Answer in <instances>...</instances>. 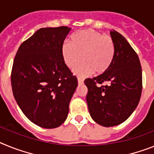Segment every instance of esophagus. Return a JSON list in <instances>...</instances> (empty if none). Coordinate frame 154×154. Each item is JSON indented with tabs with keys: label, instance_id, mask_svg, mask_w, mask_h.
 I'll return each instance as SVG.
<instances>
[{
	"label": "esophagus",
	"instance_id": "obj_1",
	"mask_svg": "<svg viewBox=\"0 0 154 154\" xmlns=\"http://www.w3.org/2000/svg\"><path fill=\"white\" fill-rule=\"evenodd\" d=\"M77 81H78V84L79 85H81L84 83V79L81 78V77H77Z\"/></svg>",
	"mask_w": 154,
	"mask_h": 154
}]
</instances>
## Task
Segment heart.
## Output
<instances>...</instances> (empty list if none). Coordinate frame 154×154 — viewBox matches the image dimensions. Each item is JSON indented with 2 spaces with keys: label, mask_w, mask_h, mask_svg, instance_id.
<instances>
[{
  "label": "heart",
  "mask_w": 154,
  "mask_h": 154,
  "mask_svg": "<svg viewBox=\"0 0 154 154\" xmlns=\"http://www.w3.org/2000/svg\"><path fill=\"white\" fill-rule=\"evenodd\" d=\"M61 53L64 63L69 69L76 67L78 75L85 76L94 71L101 74L112 65L116 54V46L112 37L91 29L78 31L70 36L69 42H64Z\"/></svg>",
  "instance_id": "obj_1"
}]
</instances>
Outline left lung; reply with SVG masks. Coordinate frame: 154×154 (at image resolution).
I'll return each mask as SVG.
<instances>
[{
	"mask_svg": "<svg viewBox=\"0 0 154 154\" xmlns=\"http://www.w3.org/2000/svg\"><path fill=\"white\" fill-rule=\"evenodd\" d=\"M110 34L116 46L112 65L101 75L85 81L91 116L105 127L119 125L132 115L138 105L143 88L138 55L120 33L113 30Z\"/></svg>",
	"mask_w": 154,
	"mask_h": 154,
	"instance_id": "left-lung-1",
	"label": "left lung"
}]
</instances>
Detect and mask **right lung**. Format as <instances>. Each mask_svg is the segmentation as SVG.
<instances>
[{
    "label": "right lung",
    "instance_id": "right-lung-1",
    "mask_svg": "<svg viewBox=\"0 0 154 154\" xmlns=\"http://www.w3.org/2000/svg\"><path fill=\"white\" fill-rule=\"evenodd\" d=\"M70 28H42L24 41L13 63L11 81L14 99L35 125L53 129L64 122L77 87L62 57Z\"/></svg>",
    "mask_w": 154,
    "mask_h": 154
}]
</instances>
